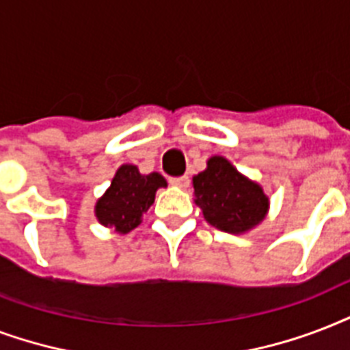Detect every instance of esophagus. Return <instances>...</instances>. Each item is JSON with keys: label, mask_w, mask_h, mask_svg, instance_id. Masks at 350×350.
Wrapping results in <instances>:
<instances>
[{"label": "esophagus", "mask_w": 350, "mask_h": 350, "mask_svg": "<svg viewBox=\"0 0 350 350\" xmlns=\"http://www.w3.org/2000/svg\"><path fill=\"white\" fill-rule=\"evenodd\" d=\"M170 184H172V186H175V188L186 189V188H189V177L188 175H184V177H172L170 178Z\"/></svg>", "instance_id": "obj_1"}]
</instances>
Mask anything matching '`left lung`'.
Here are the masks:
<instances>
[{
  "mask_svg": "<svg viewBox=\"0 0 350 350\" xmlns=\"http://www.w3.org/2000/svg\"><path fill=\"white\" fill-rule=\"evenodd\" d=\"M195 202L204 219L228 234H243L267 215L268 197L259 184L243 177L223 157H212L204 172L193 177Z\"/></svg>",
  "mask_w": 350,
  "mask_h": 350,
  "instance_id": "8db88e82",
  "label": "left lung"
}]
</instances>
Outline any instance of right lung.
<instances>
[{"label": "right lung", "instance_id": "1", "mask_svg": "<svg viewBox=\"0 0 350 350\" xmlns=\"http://www.w3.org/2000/svg\"><path fill=\"white\" fill-rule=\"evenodd\" d=\"M166 180L159 173L140 175L137 166L124 164L118 167L111 188L96 202V217L105 226H115L116 232L126 234L140 224L142 213L153 204L159 188Z\"/></svg>", "mask_w": 350, "mask_h": 350}]
</instances>
